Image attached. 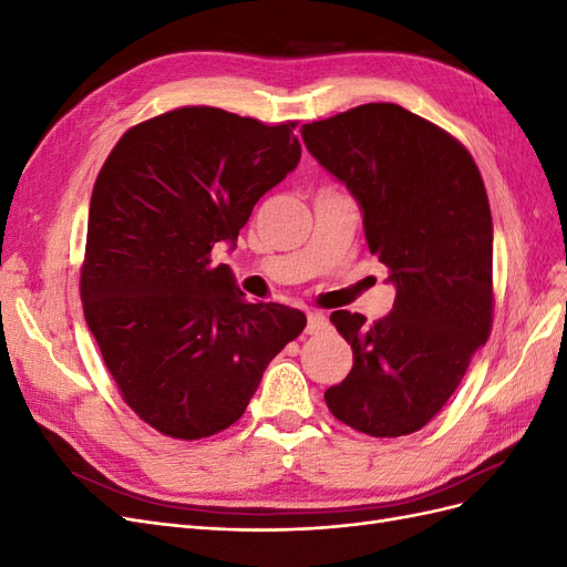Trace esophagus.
Returning <instances> with one entry per match:
<instances>
[{
    "mask_svg": "<svg viewBox=\"0 0 567 567\" xmlns=\"http://www.w3.org/2000/svg\"><path fill=\"white\" fill-rule=\"evenodd\" d=\"M329 323V319H326L321 312H307V333H319L323 326Z\"/></svg>",
    "mask_w": 567,
    "mask_h": 567,
    "instance_id": "1",
    "label": "esophagus"
}]
</instances>
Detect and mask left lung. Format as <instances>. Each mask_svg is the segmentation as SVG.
Here are the masks:
<instances>
[{"label":"left lung","instance_id":"left-lung-1","mask_svg":"<svg viewBox=\"0 0 567 567\" xmlns=\"http://www.w3.org/2000/svg\"><path fill=\"white\" fill-rule=\"evenodd\" d=\"M307 151L348 186L369 250L398 290L369 323L338 310L352 371L323 392L331 414L371 437L416 433L452 398L492 329V213L471 153L398 104L302 125Z\"/></svg>","mask_w":567,"mask_h":567}]
</instances>
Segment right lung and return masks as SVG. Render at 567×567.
I'll list each match as a JSON object with an SVG mask.
<instances>
[{"label": "right lung", "instance_id": "1", "mask_svg": "<svg viewBox=\"0 0 567 567\" xmlns=\"http://www.w3.org/2000/svg\"><path fill=\"white\" fill-rule=\"evenodd\" d=\"M296 123L186 106L132 127L96 177L80 277L84 319L134 414L200 440L244 411L307 317L248 302L213 248L300 163Z\"/></svg>", "mask_w": 567, "mask_h": 567}]
</instances>
